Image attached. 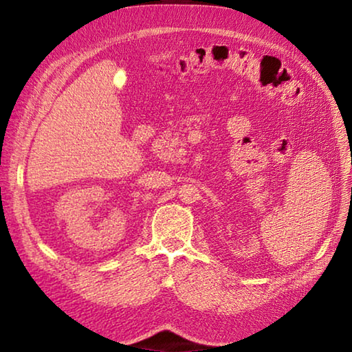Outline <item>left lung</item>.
I'll list each match as a JSON object with an SVG mask.
<instances>
[{
    "label": "left lung",
    "mask_w": 352,
    "mask_h": 352,
    "mask_svg": "<svg viewBox=\"0 0 352 352\" xmlns=\"http://www.w3.org/2000/svg\"><path fill=\"white\" fill-rule=\"evenodd\" d=\"M351 190H352V189H351Z\"/></svg>",
    "instance_id": "1"
}]
</instances>
